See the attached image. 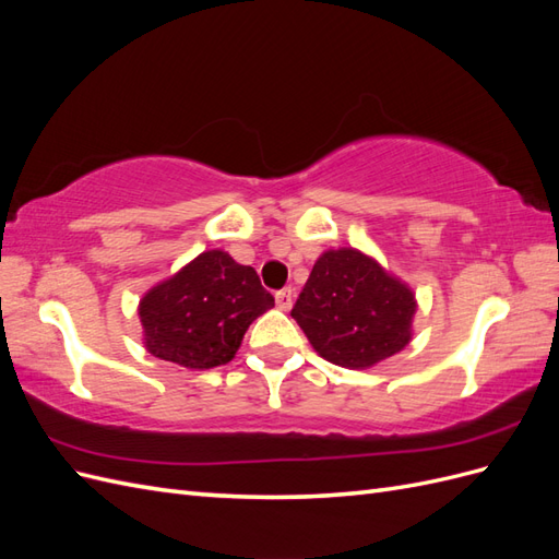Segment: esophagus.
Instances as JSON below:
<instances>
[{"label": "esophagus", "instance_id": "obj_1", "mask_svg": "<svg viewBox=\"0 0 559 559\" xmlns=\"http://www.w3.org/2000/svg\"><path fill=\"white\" fill-rule=\"evenodd\" d=\"M275 300H277V308L280 310H284V312L292 310V306H294V289H292V286H286V289L277 292Z\"/></svg>", "mask_w": 559, "mask_h": 559}]
</instances>
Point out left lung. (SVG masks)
Masks as SVG:
<instances>
[{
	"mask_svg": "<svg viewBox=\"0 0 559 559\" xmlns=\"http://www.w3.org/2000/svg\"><path fill=\"white\" fill-rule=\"evenodd\" d=\"M415 312L408 284L368 253L341 247L317 259L292 317L319 357L364 370L413 341Z\"/></svg>",
	"mask_w": 559,
	"mask_h": 559,
	"instance_id": "obj_1",
	"label": "left lung"
}]
</instances>
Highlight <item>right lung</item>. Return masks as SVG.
<instances>
[{"mask_svg": "<svg viewBox=\"0 0 559 559\" xmlns=\"http://www.w3.org/2000/svg\"><path fill=\"white\" fill-rule=\"evenodd\" d=\"M275 306L251 265L228 251H202L140 300L148 354L191 370L233 361L249 324Z\"/></svg>", "mask_w": 559, "mask_h": 559, "instance_id": "right-lung-1", "label": "right lung"}]
</instances>
